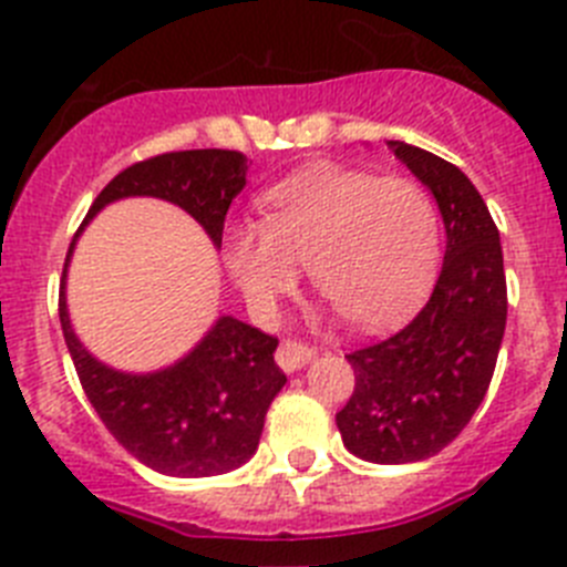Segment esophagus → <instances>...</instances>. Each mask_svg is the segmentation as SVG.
Instances as JSON below:
<instances>
[{
    "instance_id": "obj_1",
    "label": "esophagus",
    "mask_w": 567,
    "mask_h": 567,
    "mask_svg": "<svg viewBox=\"0 0 567 567\" xmlns=\"http://www.w3.org/2000/svg\"><path fill=\"white\" fill-rule=\"evenodd\" d=\"M316 355V350L305 341H296V339H282L277 347V361L282 370H299V367L308 364L310 359Z\"/></svg>"
}]
</instances>
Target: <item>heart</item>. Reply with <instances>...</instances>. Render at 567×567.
<instances>
[{
    "instance_id": "obj_1",
    "label": "heart",
    "mask_w": 567,
    "mask_h": 567,
    "mask_svg": "<svg viewBox=\"0 0 567 567\" xmlns=\"http://www.w3.org/2000/svg\"><path fill=\"white\" fill-rule=\"evenodd\" d=\"M257 226L226 237V262L248 302L268 310L308 268L316 293L355 328L398 319L435 274L441 214L412 177L313 169L259 203Z\"/></svg>"
}]
</instances>
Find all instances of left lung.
<instances>
[{"label":"left lung","mask_w":567,"mask_h":567,"mask_svg":"<svg viewBox=\"0 0 567 567\" xmlns=\"http://www.w3.org/2000/svg\"><path fill=\"white\" fill-rule=\"evenodd\" d=\"M398 161L430 186L446 226L435 290L398 333L347 353L355 386L336 426L370 463H412L455 441L481 406L506 330L503 248L481 192L455 163L390 141Z\"/></svg>","instance_id":"1"}]
</instances>
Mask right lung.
<instances>
[{"instance_id": "add662e5", "label": "right lung", "mask_w": 567, "mask_h": 567, "mask_svg": "<svg viewBox=\"0 0 567 567\" xmlns=\"http://www.w3.org/2000/svg\"><path fill=\"white\" fill-rule=\"evenodd\" d=\"M246 155L234 150L163 152L112 177L86 212V220L121 197H163L186 208L214 246H220L228 206L246 186ZM59 319L86 401L110 435L144 466L172 477H206L231 472L257 452L265 412L288 381L274 361L277 336L223 316L175 367L152 375H126L95 361L75 339L64 302V277Z\"/></svg>"}]
</instances>
